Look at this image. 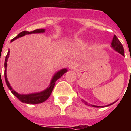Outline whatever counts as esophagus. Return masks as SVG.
Returning a JSON list of instances; mask_svg holds the SVG:
<instances>
[{
	"mask_svg": "<svg viewBox=\"0 0 131 131\" xmlns=\"http://www.w3.org/2000/svg\"><path fill=\"white\" fill-rule=\"evenodd\" d=\"M77 67H78V65H77V64L75 62H71L69 64V69H71V70H72V69H75Z\"/></svg>",
	"mask_w": 131,
	"mask_h": 131,
	"instance_id": "obj_1",
	"label": "esophagus"
}]
</instances>
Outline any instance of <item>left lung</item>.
Masks as SVG:
<instances>
[{
	"label": "left lung",
	"instance_id": "left-lung-1",
	"mask_svg": "<svg viewBox=\"0 0 131 131\" xmlns=\"http://www.w3.org/2000/svg\"><path fill=\"white\" fill-rule=\"evenodd\" d=\"M111 47L115 51L118 52V53H120L121 54H122L123 56L124 55V47L122 46V44L119 41V40L118 39V38L115 35L114 36V37H113V39H112V44H111ZM130 62H131V57H130ZM131 76V74H130ZM82 102H83L85 104H87L88 106H91V107H103L104 106H97V105H93V104H88V102H87L84 101L83 100H82ZM116 101L112 103H111L110 104H107L106 105L105 107H108V106H110V105H112L113 104L114 102H116Z\"/></svg>",
	"mask_w": 131,
	"mask_h": 131
}]
</instances>
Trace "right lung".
<instances>
[{
    "label": "right lung",
    "mask_w": 131,
    "mask_h": 131,
    "mask_svg": "<svg viewBox=\"0 0 131 131\" xmlns=\"http://www.w3.org/2000/svg\"><path fill=\"white\" fill-rule=\"evenodd\" d=\"M46 29H36L33 31H24L22 32L19 33L15 38H14L13 39L11 40V42H13L15 40H16L17 38H18L22 37L25 35L27 34H41V33L45 32ZM10 55V51H8L7 55L5 57V82L7 84V87L10 89V91H11L12 93L17 97V98L21 102H24V103H27V104H39V103H42L43 102H45L46 100H48V97L50 96V95L52 93V91L54 88V86L55 85V81L57 79H59L60 77L62 76L63 74L66 73L67 71V69L66 68L62 69L60 71H57L55 74H54V76L52 77L51 79V81L50 83V85H48V87L45 89L44 91H41V92H38V93H30V94H19L18 93H17L15 91H14L13 88L11 87L10 83L8 81L7 78V59L9 57Z\"/></svg>",
    "instance_id": "add662e5"
}]
</instances>
